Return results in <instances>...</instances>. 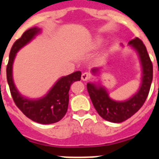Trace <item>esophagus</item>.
I'll use <instances>...</instances> for the list:
<instances>
[{
	"instance_id": "1",
	"label": "esophagus",
	"mask_w": 159,
	"mask_h": 159,
	"mask_svg": "<svg viewBox=\"0 0 159 159\" xmlns=\"http://www.w3.org/2000/svg\"><path fill=\"white\" fill-rule=\"evenodd\" d=\"M91 78V75L88 72H84L82 74V81H87Z\"/></svg>"
}]
</instances>
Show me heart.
Wrapping results in <instances>:
<instances>
[{"label": "heart", "mask_w": 159, "mask_h": 159, "mask_svg": "<svg viewBox=\"0 0 159 159\" xmlns=\"http://www.w3.org/2000/svg\"><path fill=\"white\" fill-rule=\"evenodd\" d=\"M102 42H103V39H102V38L94 39L90 43L89 48H89V50H96L97 48H98L100 46H101ZM105 57H106V54H105V53H102V54L100 56V58H101V59H103V58H105Z\"/></svg>", "instance_id": "1"}]
</instances>
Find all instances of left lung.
Listing matches in <instances>:
<instances>
[{"instance_id": "obj_1", "label": "left lung", "mask_w": 159, "mask_h": 159, "mask_svg": "<svg viewBox=\"0 0 159 159\" xmlns=\"http://www.w3.org/2000/svg\"><path fill=\"white\" fill-rule=\"evenodd\" d=\"M129 45L137 53L142 67V77L139 88L136 93L125 101H116L110 97L107 90L100 83L88 82L87 91L92 104L100 116L110 122L120 123L128 120L142 107L147 99L153 80V64L145 45L139 38L129 42ZM92 73L99 76L101 68H92Z\"/></svg>"}]
</instances>
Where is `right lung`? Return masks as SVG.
Here are the masks:
<instances>
[{
  "label": "right lung",
  "mask_w": 159,
  "mask_h": 159,
  "mask_svg": "<svg viewBox=\"0 0 159 159\" xmlns=\"http://www.w3.org/2000/svg\"><path fill=\"white\" fill-rule=\"evenodd\" d=\"M40 33L41 29L38 27L29 29L14 43L9 56L6 77L11 96L17 107L33 121L43 125H48L62 120L67 113L70 87L74 82L81 80L82 72L77 71L67 76L60 77L48 93L40 98L30 99L22 96L16 88L13 80L14 60L17 52Z\"/></svg>",
  "instance_id": "add662e5"
}]
</instances>
